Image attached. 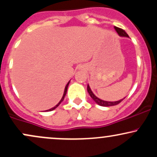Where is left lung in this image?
Returning a JSON list of instances; mask_svg holds the SVG:
<instances>
[{
	"label": "left lung",
	"instance_id": "left-lung-1",
	"mask_svg": "<svg viewBox=\"0 0 157 157\" xmlns=\"http://www.w3.org/2000/svg\"><path fill=\"white\" fill-rule=\"evenodd\" d=\"M114 29H115V30H116V32L118 33V35L120 36V37H129V36L128 35V34L126 33V32L124 31L123 29H122L118 28V27H116V26H114ZM87 90H88V92H89V95L91 96V98L93 99L94 101L97 104H98V105H100V106H105V107H109V106L116 105H117V104L120 103V102H121L122 100L125 99V98L121 99V100H118V101H115V102L105 101V100H101V99L98 98V97H96L92 91H91V89H90V86H89V84H88V86H87Z\"/></svg>",
	"mask_w": 157,
	"mask_h": 157
}]
</instances>
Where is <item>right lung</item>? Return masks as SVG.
I'll return each mask as SVG.
<instances>
[{"mask_svg":"<svg viewBox=\"0 0 157 157\" xmlns=\"http://www.w3.org/2000/svg\"><path fill=\"white\" fill-rule=\"evenodd\" d=\"M69 82H70V81H68V82L67 83V85H66V87H65V90H64V93H63V97H62V98H61V100H60V101L58 102V103L57 104V105H56L55 107H53V108H52V109H48V110H46V111H53L54 109H55L57 107V106H58L59 105H60V104L61 103V102H62L63 101V100H64V97H65V96H66V92H67V89H68V84H69Z\"/></svg>","mask_w":157,"mask_h":157,"instance_id":"add662e5","label":"right lung"}]
</instances>
